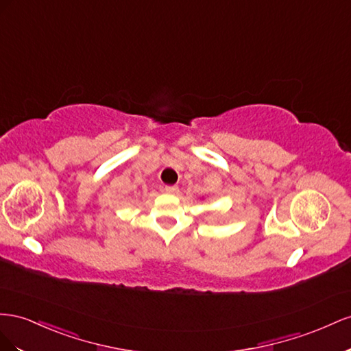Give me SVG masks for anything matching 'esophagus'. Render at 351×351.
Returning <instances> with one entry per match:
<instances>
[{"mask_svg": "<svg viewBox=\"0 0 351 351\" xmlns=\"http://www.w3.org/2000/svg\"><path fill=\"white\" fill-rule=\"evenodd\" d=\"M179 191V188L176 185H166L165 186V193L167 194H176Z\"/></svg>", "mask_w": 351, "mask_h": 351, "instance_id": "1", "label": "esophagus"}]
</instances>
